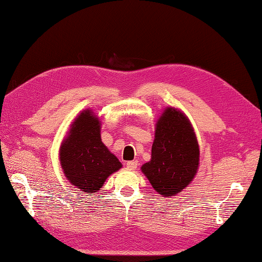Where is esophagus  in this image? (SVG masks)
Masks as SVG:
<instances>
[{
	"instance_id": "obj_1",
	"label": "esophagus",
	"mask_w": 262,
	"mask_h": 262,
	"mask_svg": "<svg viewBox=\"0 0 262 262\" xmlns=\"http://www.w3.org/2000/svg\"><path fill=\"white\" fill-rule=\"evenodd\" d=\"M137 164H138L137 161H128L126 162V168L128 170H135V169H137Z\"/></svg>"
}]
</instances>
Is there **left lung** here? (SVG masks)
Returning <instances> with one entry per match:
<instances>
[{"label":"left lung","instance_id":"8db88e82","mask_svg":"<svg viewBox=\"0 0 262 262\" xmlns=\"http://www.w3.org/2000/svg\"><path fill=\"white\" fill-rule=\"evenodd\" d=\"M199 158V144L190 119L182 110L167 107L155 124L152 155L141 171L159 194L169 198L191 184Z\"/></svg>","mask_w":262,"mask_h":262}]
</instances>
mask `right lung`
<instances>
[{
  "label": "right lung",
  "instance_id": "obj_1",
  "mask_svg": "<svg viewBox=\"0 0 262 262\" xmlns=\"http://www.w3.org/2000/svg\"><path fill=\"white\" fill-rule=\"evenodd\" d=\"M64 176L81 193L92 194L105 180L122 168V163L101 140V121L93 109H84L71 122L59 147Z\"/></svg>",
  "mask_w": 262,
  "mask_h": 262
}]
</instances>
